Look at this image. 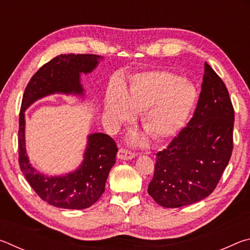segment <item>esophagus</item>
<instances>
[{
    "label": "esophagus",
    "mask_w": 250,
    "mask_h": 250,
    "mask_svg": "<svg viewBox=\"0 0 250 250\" xmlns=\"http://www.w3.org/2000/svg\"><path fill=\"white\" fill-rule=\"evenodd\" d=\"M117 156H118V159H120V160H131V159L135 158V156H137V154L133 153V152L124 149V147H121V149L118 151V155Z\"/></svg>",
    "instance_id": "obj_1"
}]
</instances>
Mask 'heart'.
I'll return each instance as SVG.
<instances>
[{
  "mask_svg": "<svg viewBox=\"0 0 250 250\" xmlns=\"http://www.w3.org/2000/svg\"><path fill=\"white\" fill-rule=\"evenodd\" d=\"M197 91L188 80L167 70L132 76L129 86L113 84L104 97V115L112 126L141 112V125L156 141L171 139L183 128L195 105Z\"/></svg>",
  "mask_w": 250,
  "mask_h": 250,
  "instance_id": "obj_1",
  "label": "heart"
}]
</instances>
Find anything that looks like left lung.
<instances>
[{"mask_svg": "<svg viewBox=\"0 0 250 250\" xmlns=\"http://www.w3.org/2000/svg\"><path fill=\"white\" fill-rule=\"evenodd\" d=\"M234 119L225 83L205 62L193 118L156 154L147 193L159 205L176 208L200 202L214 191L231 156Z\"/></svg>", "mask_w": 250, "mask_h": 250, "instance_id": "left-lung-1", "label": "left lung"}]
</instances>
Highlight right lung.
Returning a JSON list of instances; mask_svg holds the SVG:
<instances>
[{"label": "right lung", "mask_w": 250, "mask_h": 250, "mask_svg": "<svg viewBox=\"0 0 250 250\" xmlns=\"http://www.w3.org/2000/svg\"><path fill=\"white\" fill-rule=\"evenodd\" d=\"M100 59L103 57L91 54L59 55L37 70L23 95L19 126L21 171L42 200L59 208L83 209L99 200L109 172L116 163L117 145L108 134L91 133L78 168L65 175H45L32 166L26 153L25 110L39 99L54 94L83 97L80 75L91 73Z\"/></svg>", "instance_id": "obj_1"}]
</instances>
